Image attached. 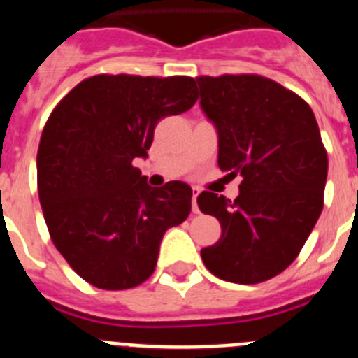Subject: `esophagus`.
I'll use <instances>...</instances> for the list:
<instances>
[{"label":"esophagus","instance_id":"1","mask_svg":"<svg viewBox=\"0 0 358 358\" xmlns=\"http://www.w3.org/2000/svg\"><path fill=\"white\" fill-rule=\"evenodd\" d=\"M201 190L197 187H192V211L194 213H199V208H197V196H199Z\"/></svg>","mask_w":358,"mask_h":358}]
</instances>
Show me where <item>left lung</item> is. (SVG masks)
Wrapping results in <instances>:
<instances>
[{
	"label": "left lung",
	"instance_id": "obj_1",
	"mask_svg": "<svg viewBox=\"0 0 358 358\" xmlns=\"http://www.w3.org/2000/svg\"><path fill=\"white\" fill-rule=\"evenodd\" d=\"M201 110L218 138V168L243 176L234 201L197 197L220 239L201 250L225 282L252 285L285 271L324 208L327 152L306 101L259 75L199 76Z\"/></svg>",
	"mask_w": 358,
	"mask_h": 358
}]
</instances>
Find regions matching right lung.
<instances>
[{"instance_id": "1", "label": "right lung", "mask_w": 358, "mask_h": 358, "mask_svg": "<svg viewBox=\"0 0 358 358\" xmlns=\"http://www.w3.org/2000/svg\"><path fill=\"white\" fill-rule=\"evenodd\" d=\"M197 101L190 76L98 75L55 106L36 157L38 196L55 248L98 289L124 290L154 273L162 236L190 213L185 182L150 187L134 168L154 129Z\"/></svg>"}]
</instances>
